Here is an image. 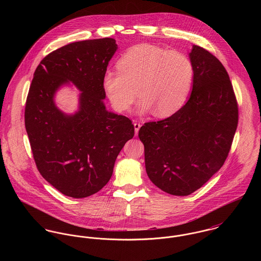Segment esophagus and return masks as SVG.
<instances>
[{
	"instance_id": "1",
	"label": "esophagus",
	"mask_w": 261,
	"mask_h": 261,
	"mask_svg": "<svg viewBox=\"0 0 261 261\" xmlns=\"http://www.w3.org/2000/svg\"><path fill=\"white\" fill-rule=\"evenodd\" d=\"M134 126H135V132H136V136H138V134H139V130H140V128H141V126H142V124L139 122V121H135L134 122Z\"/></svg>"
}]
</instances>
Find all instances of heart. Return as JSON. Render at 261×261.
Returning a JSON list of instances; mask_svg holds the SVG:
<instances>
[{"label":"heart","mask_w":261,"mask_h":261,"mask_svg":"<svg viewBox=\"0 0 261 261\" xmlns=\"http://www.w3.org/2000/svg\"><path fill=\"white\" fill-rule=\"evenodd\" d=\"M117 68L105 72L102 85L119 112L130 110L139 89L141 112L170 116L184 106L193 84L194 66L186 54L151 44L130 47L118 59Z\"/></svg>","instance_id":"b5f03b06"}]
</instances>
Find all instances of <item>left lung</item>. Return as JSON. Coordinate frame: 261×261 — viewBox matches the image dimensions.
<instances>
[{"mask_svg":"<svg viewBox=\"0 0 261 261\" xmlns=\"http://www.w3.org/2000/svg\"><path fill=\"white\" fill-rule=\"evenodd\" d=\"M193 89L173 115L146 122L139 132L149 180L164 192L188 196L220 170L238 124V105L222 63L193 46Z\"/></svg>","mask_w":261,"mask_h":261,"instance_id":"8db88e82","label":"left lung"}]
</instances>
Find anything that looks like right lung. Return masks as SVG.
Returning <instances> with one entry per match:
<instances>
[{"instance_id": "1", "label": "right lung", "mask_w": 261, "mask_h": 261, "mask_svg": "<svg viewBox=\"0 0 261 261\" xmlns=\"http://www.w3.org/2000/svg\"><path fill=\"white\" fill-rule=\"evenodd\" d=\"M117 49L102 38L65 45L38 65L25 108V127L42 177L62 194L85 198L108 184L125 143L135 136L132 120L107 111L102 78ZM72 82L83 92L80 111L67 116L54 94Z\"/></svg>"}]
</instances>
